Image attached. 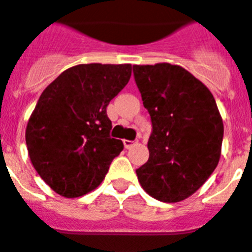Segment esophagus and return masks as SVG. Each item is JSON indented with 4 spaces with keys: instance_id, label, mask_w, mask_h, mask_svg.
<instances>
[{
    "instance_id": "obj_1",
    "label": "esophagus",
    "mask_w": 252,
    "mask_h": 252,
    "mask_svg": "<svg viewBox=\"0 0 252 252\" xmlns=\"http://www.w3.org/2000/svg\"><path fill=\"white\" fill-rule=\"evenodd\" d=\"M133 145H136V141H130V140H124V146H126V149H129Z\"/></svg>"
}]
</instances>
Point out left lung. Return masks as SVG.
I'll return each instance as SVG.
<instances>
[{
    "label": "left lung",
    "instance_id": "8db88e82",
    "mask_svg": "<svg viewBox=\"0 0 252 252\" xmlns=\"http://www.w3.org/2000/svg\"><path fill=\"white\" fill-rule=\"evenodd\" d=\"M133 76L152 120L149 159L136 174L154 199L178 203L219 165L222 119L208 87L182 66L133 65Z\"/></svg>",
    "mask_w": 252,
    "mask_h": 252
}]
</instances>
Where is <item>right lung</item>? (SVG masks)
<instances>
[{"mask_svg":"<svg viewBox=\"0 0 252 252\" xmlns=\"http://www.w3.org/2000/svg\"><path fill=\"white\" fill-rule=\"evenodd\" d=\"M130 74V64L77 65L41 93L26 144L37 174L59 195L78 197L93 191L124 148L110 136L107 106Z\"/></svg>","mask_w":252,"mask_h":252,"instance_id":"obj_1","label":"right lung"}]
</instances>
